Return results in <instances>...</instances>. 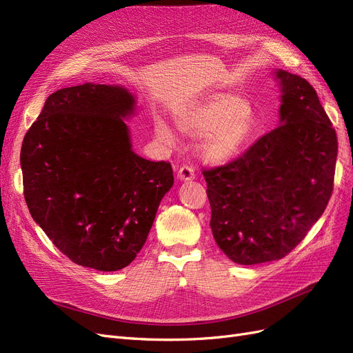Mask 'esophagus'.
Wrapping results in <instances>:
<instances>
[{"label":"esophagus","instance_id":"1","mask_svg":"<svg viewBox=\"0 0 353 353\" xmlns=\"http://www.w3.org/2000/svg\"><path fill=\"white\" fill-rule=\"evenodd\" d=\"M196 175V169L191 166V165H183L179 168L178 170V176L183 179V181H187V179H193Z\"/></svg>","mask_w":353,"mask_h":353}]
</instances>
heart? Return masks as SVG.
Here are the masks:
<instances>
[{
  "label": "heart",
  "mask_w": 353,
  "mask_h": 353,
  "mask_svg": "<svg viewBox=\"0 0 353 353\" xmlns=\"http://www.w3.org/2000/svg\"><path fill=\"white\" fill-rule=\"evenodd\" d=\"M179 128L196 137L212 135L206 154L212 160H223L236 154L249 140L253 119L248 101L230 92H218L181 114ZM157 134L163 141L174 143L165 123H157Z\"/></svg>",
  "instance_id": "1"
}]
</instances>
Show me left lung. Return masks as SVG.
I'll list each match as a JSON object with an SVG mask.
<instances>
[{
	"mask_svg": "<svg viewBox=\"0 0 353 353\" xmlns=\"http://www.w3.org/2000/svg\"><path fill=\"white\" fill-rule=\"evenodd\" d=\"M280 126L231 162L203 169L213 239L240 265L281 259L323 215L333 194L336 130L306 79L276 72Z\"/></svg>",
	"mask_w": 353,
	"mask_h": 353,
	"instance_id": "8db88e82",
	"label": "left lung"
}]
</instances>
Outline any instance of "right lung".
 <instances>
[{"label":"right lung","instance_id":"obj_1","mask_svg":"<svg viewBox=\"0 0 353 353\" xmlns=\"http://www.w3.org/2000/svg\"><path fill=\"white\" fill-rule=\"evenodd\" d=\"M134 103L112 85L59 90L20 152L32 218L72 262L99 271L122 270L135 259L174 184L169 162L131 150L122 117Z\"/></svg>","mask_w":353,"mask_h":353}]
</instances>
